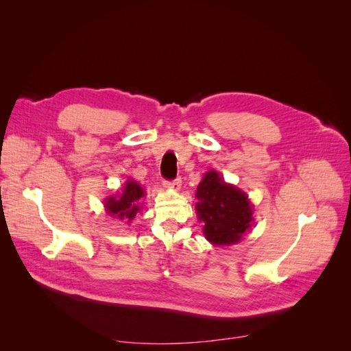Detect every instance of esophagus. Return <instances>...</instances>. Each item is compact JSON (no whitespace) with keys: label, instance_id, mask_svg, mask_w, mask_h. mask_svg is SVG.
<instances>
[{"label":"esophagus","instance_id":"34e87169","mask_svg":"<svg viewBox=\"0 0 351 351\" xmlns=\"http://www.w3.org/2000/svg\"><path fill=\"white\" fill-rule=\"evenodd\" d=\"M164 186L168 187V189H173V190H178L180 187H182V178H176V180H171V182H164Z\"/></svg>","mask_w":351,"mask_h":351}]
</instances>
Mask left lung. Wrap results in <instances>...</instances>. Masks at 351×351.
Returning a JSON list of instances; mask_svg holds the SVG:
<instances>
[{"label": "left lung", "mask_w": 351, "mask_h": 351, "mask_svg": "<svg viewBox=\"0 0 351 351\" xmlns=\"http://www.w3.org/2000/svg\"><path fill=\"white\" fill-rule=\"evenodd\" d=\"M197 218L204 234L215 246H230L252 228L253 206L247 195L224 182L215 169L208 171L197 186Z\"/></svg>", "instance_id": "left-lung-1"}]
</instances>
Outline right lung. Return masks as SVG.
<instances>
[{
  "instance_id": "obj_1",
  "label": "right lung",
  "mask_w": 351,
  "mask_h": 351,
  "mask_svg": "<svg viewBox=\"0 0 351 351\" xmlns=\"http://www.w3.org/2000/svg\"><path fill=\"white\" fill-rule=\"evenodd\" d=\"M143 196L145 192L142 186L134 182V180L129 178V182L125 183L121 195L110 196L105 199V210H107V214H110L112 218H119L124 221L125 224H130L137 212L141 210L142 204L139 200Z\"/></svg>"
}]
</instances>
